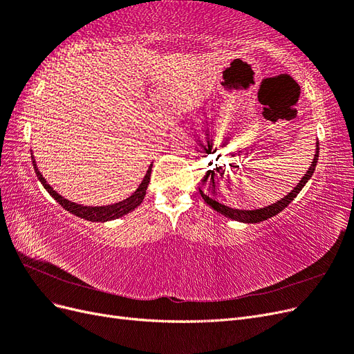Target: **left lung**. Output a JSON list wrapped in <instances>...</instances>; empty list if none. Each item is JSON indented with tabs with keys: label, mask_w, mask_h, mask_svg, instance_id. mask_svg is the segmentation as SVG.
Segmentation results:
<instances>
[{
	"label": "left lung",
	"mask_w": 354,
	"mask_h": 354,
	"mask_svg": "<svg viewBox=\"0 0 354 354\" xmlns=\"http://www.w3.org/2000/svg\"><path fill=\"white\" fill-rule=\"evenodd\" d=\"M317 156H319V143H316V153H315V158L312 160V164H310L307 173L303 176V178L299 180V183L289 192V194L283 198H281L277 202L272 203V205L269 207H264V208H259V209H238V208H230L227 205H224V203H220L217 202L216 199L209 198L207 194H203L202 189H199V194L202 196V199L205 201L207 205H209L214 211L220 212L221 216L227 217L230 220H234V221H239V223H260V221H264V220H269L270 217H274L276 214H279L282 209H285L289 203H291L294 201V198L301 192V189L306 186L307 181L310 180V177L313 176L315 169H316V164H317Z\"/></svg>",
	"instance_id": "left-lung-1"
}]
</instances>
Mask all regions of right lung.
<instances>
[{
    "mask_svg": "<svg viewBox=\"0 0 354 354\" xmlns=\"http://www.w3.org/2000/svg\"><path fill=\"white\" fill-rule=\"evenodd\" d=\"M30 155H32V164H34L35 174H37L38 180L41 181V185L44 186V189L50 194V196L55 198V201H57L63 208H65L66 211H69L71 214H73V216H77V217L84 218V220H87V221H93V223H106V221H111V220L121 218V217L127 216L128 212L134 211L138 205H140V203L145 199L146 190H147V186H149V181H151L152 164H153L152 162L151 165H149L143 180L140 181V185H138V187L133 192L130 196L120 201V202L111 203V205L91 207V205H82V203L72 202V201H69L66 198H63L60 194H57V192L48 185V181L46 180V177L41 174V171H39V168L37 165V160H35L34 153H30Z\"/></svg>",
    "mask_w": 354,
    "mask_h": 354,
    "instance_id": "1",
    "label": "right lung"
}]
</instances>
